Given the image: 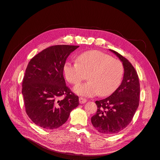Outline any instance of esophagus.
<instances>
[{"instance_id":"obj_1","label":"esophagus","mask_w":160,"mask_h":160,"mask_svg":"<svg viewBox=\"0 0 160 160\" xmlns=\"http://www.w3.org/2000/svg\"><path fill=\"white\" fill-rule=\"evenodd\" d=\"M79 103H81V104H83V103H86L87 102V99L86 98H79Z\"/></svg>"}]
</instances>
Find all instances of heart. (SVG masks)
I'll return each mask as SVG.
<instances>
[{
	"label": "heart",
	"mask_w": 160,
	"mask_h": 160,
	"mask_svg": "<svg viewBox=\"0 0 160 160\" xmlns=\"http://www.w3.org/2000/svg\"><path fill=\"white\" fill-rule=\"evenodd\" d=\"M78 62H66L63 68L68 82L76 85L85 80L89 81L76 86L73 90L78 95L92 97L107 96L115 92L122 81L124 69L120 60L98 50L81 53Z\"/></svg>",
	"instance_id": "b5f03b06"
}]
</instances>
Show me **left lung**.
I'll list each match as a JSON object with an SVG mask.
<instances>
[{
  "label": "left lung",
  "instance_id": "1",
  "mask_svg": "<svg viewBox=\"0 0 160 160\" xmlns=\"http://www.w3.org/2000/svg\"><path fill=\"white\" fill-rule=\"evenodd\" d=\"M110 51L122 62L123 80L110 96L96 101L97 112L91 118V122L96 130L106 135L118 133L131 122L139 107L140 94L139 77L134 67L118 52Z\"/></svg>",
  "mask_w": 160,
  "mask_h": 160
}]
</instances>
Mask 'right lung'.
Segmentation results:
<instances>
[{"mask_svg":"<svg viewBox=\"0 0 160 160\" xmlns=\"http://www.w3.org/2000/svg\"><path fill=\"white\" fill-rule=\"evenodd\" d=\"M79 47L50 46L35 55L26 68L22 83L25 111L35 124L45 130L63 125L79 104V97L66 86L63 75L68 57Z\"/></svg>","mask_w":160,"mask_h":160,"instance_id":"1","label":"right lung"}]
</instances>
